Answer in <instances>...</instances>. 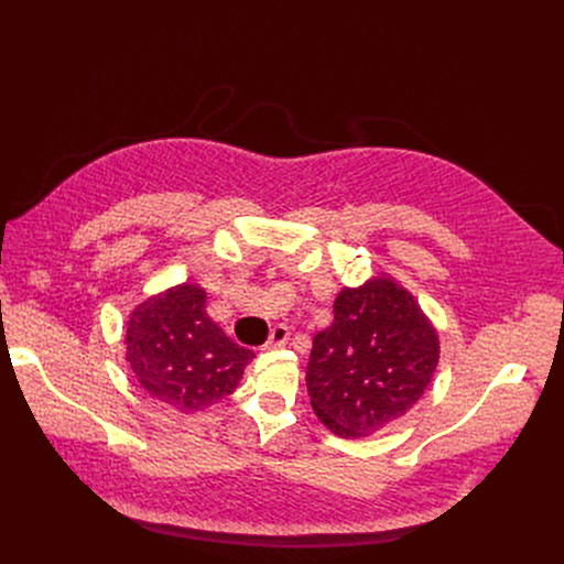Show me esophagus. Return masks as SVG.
<instances>
[{
	"label": "esophagus",
	"mask_w": 564,
	"mask_h": 564,
	"mask_svg": "<svg viewBox=\"0 0 564 564\" xmlns=\"http://www.w3.org/2000/svg\"><path fill=\"white\" fill-rule=\"evenodd\" d=\"M288 339H290V328L285 324H279L272 328L265 348H283L288 344Z\"/></svg>",
	"instance_id": "esophagus-1"
}]
</instances>
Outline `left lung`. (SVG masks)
<instances>
[{
    "label": "left lung",
    "mask_w": 564,
    "mask_h": 564,
    "mask_svg": "<svg viewBox=\"0 0 564 564\" xmlns=\"http://www.w3.org/2000/svg\"><path fill=\"white\" fill-rule=\"evenodd\" d=\"M335 321L312 341L305 383L333 433L368 437L406 415L440 361L437 330L415 296L390 276L344 288Z\"/></svg>",
    "instance_id": "obj_1"
}]
</instances>
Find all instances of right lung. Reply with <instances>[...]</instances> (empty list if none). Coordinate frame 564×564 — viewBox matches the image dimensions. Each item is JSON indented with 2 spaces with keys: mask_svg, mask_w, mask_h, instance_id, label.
Segmentation results:
<instances>
[{
  "mask_svg": "<svg viewBox=\"0 0 564 564\" xmlns=\"http://www.w3.org/2000/svg\"><path fill=\"white\" fill-rule=\"evenodd\" d=\"M205 303L203 288L183 283L142 301L127 321V361L140 386L183 413L231 394L254 357L214 324Z\"/></svg>",
  "mask_w": 564,
  "mask_h": 564,
  "instance_id": "1",
  "label": "right lung"
}]
</instances>
